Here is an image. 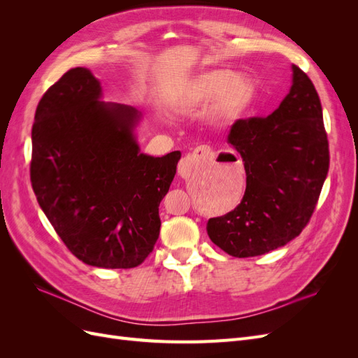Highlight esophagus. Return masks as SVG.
<instances>
[{
  "label": "esophagus",
  "mask_w": 358,
  "mask_h": 358,
  "mask_svg": "<svg viewBox=\"0 0 358 358\" xmlns=\"http://www.w3.org/2000/svg\"><path fill=\"white\" fill-rule=\"evenodd\" d=\"M215 154L212 152V149L209 146H199L192 154H188L185 158H182L179 166H178V173L182 178H189L194 173H197L204 164H208L213 159Z\"/></svg>",
  "instance_id": "obj_1"
}]
</instances>
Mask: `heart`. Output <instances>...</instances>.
<instances>
[{"instance_id":"obj_1","label":"heart","mask_w":358,"mask_h":358,"mask_svg":"<svg viewBox=\"0 0 358 358\" xmlns=\"http://www.w3.org/2000/svg\"><path fill=\"white\" fill-rule=\"evenodd\" d=\"M218 113L221 116H245L257 101L258 88L251 79H241L231 70H218L199 76L176 96L175 104L182 109L208 103L221 95Z\"/></svg>"}]
</instances>
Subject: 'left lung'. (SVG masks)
<instances>
[{
	"mask_svg": "<svg viewBox=\"0 0 358 358\" xmlns=\"http://www.w3.org/2000/svg\"><path fill=\"white\" fill-rule=\"evenodd\" d=\"M292 83L266 117L236 121L229 143L241 154L246 189L231 212L208 221L210 241L237 258L263 255L309 222L329 171L322 107L310 79L292 64Z\"/></svg>",
	"mask_w": 358,
	"mask_h": 358,
	"instance_id": "1",
	"label": "left lung"
}]
</instances>
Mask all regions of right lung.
Listing matches in <instances>:
<instances>
[{
	"label": "right lung",
	"mask_w": 358,
	"mask_h": 358,
	"mask_svg": "<svg viewBox=\"0 0 358 358\" xmlns=\"http://www.w3.org/2000/svg\"><path fill=\"white\" fill-rule=\"evenodd\" d=\"M100 80L69 70L41 96L32 125L31 183L41 210L85 264L131 268L152 252L158 208L180 152H140L142 113L106 103Z\"/></svg>",
	"instance_id": "add662e5"
}]
</instances>
